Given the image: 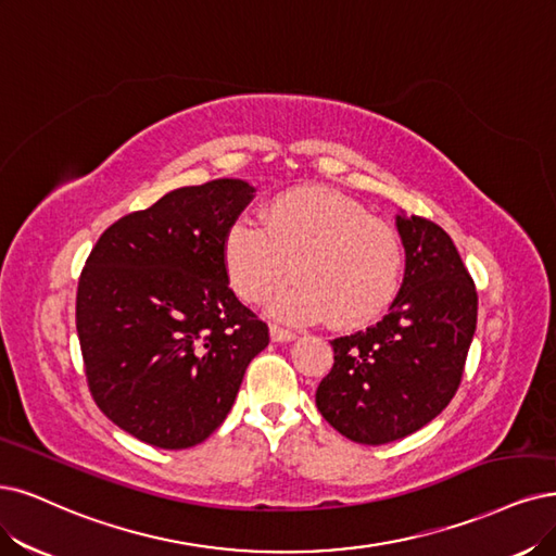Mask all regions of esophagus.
<instances>
[{"mask_svg":"<svg viewBox=\"0 0 556 556\" xmlns=\"http://www.w3.org/2000/svg\"><path fill=\"white\" fill-rule=\"evenodd\" d=\"M270 337H273V341H279V343H289V341H295V332H291V330H283V327H277V325H273L270 327Z\"/></svg>","mask_w":556,"mask_h":556,"instance_id":"1","label":"esophagus"}]
</instances>
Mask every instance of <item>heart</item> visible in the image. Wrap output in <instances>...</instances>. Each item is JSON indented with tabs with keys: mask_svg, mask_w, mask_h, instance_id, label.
I'll use <instances>...</instances> for the list:
<instances>
[{
	"mask_svg": "<svg viewBox=\"0 0 556 556\" xmlns=\"http://www.w3.org/2000/svg\"><path fill=\"white\" fill-rule=\"evenodd\" d=\"M265 226L238 217L224 236V265L233 291L258 304L295 275L300 283L270 304L286 323L330 316L357 327L394 300L403 273V244L392 226L339 192L306 188L265 205Z\"/></svg>",
	"mask_w": 556,
	"mask_h": 556,
	"instance_id": "1",
	"label": "heart"
}]
</instances>
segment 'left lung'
I'll return each mask as SVG.
<instances>
[{"label":"left lung","mask_w":556,"mask_h":556,"mask_svg":"<svg viewBox=\"0 0 556 556\" xmlns=\"http://www.w3.org/2000/svg\"><path fill=\"white\" fill-rule=\"evenodd\" d=\"M405 275L387 316L332 341L334 366L316 389L327 424L359 444H387L433 421L454 399L477 330V289L454 240L401 213Z\"/></svg>","instance_id":"1"}]
</instances>
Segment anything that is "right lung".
<instances>
[{
	"mask_svg": "<svg viewBox=\"0 0 556 556\" xmlns=\"http://www.w3.org/2000/svg\"><path fill=\"white\" fill-rule=\"evenodd\" d=\"M252 197L240 178L178 188L114 222L81 270L75 323L89 389L141 442H203L270 341L224 265V236Z\"/></svg>",
	"mask_w": 556,
	"mask_h": 556,
	"instance_id": "obj_1",
	"label": "right lung"
}]
</instances>
